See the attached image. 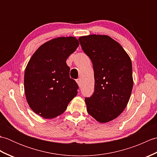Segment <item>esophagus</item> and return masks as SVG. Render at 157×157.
<instances>
[{"mask_svg":"<svg viewBox=\"0 0 157 157\" xmlns=\"http://www.w3.org/2000/svg\"><path fill=\"white\" fill-rule=\"evenodd\" d=\"M76 82H77V83H78V86H79V87H80V86H81V84H82V79H81L80 78L77 79Z\"/></svg>","mask_w":157,"mask_h":157,"instance_id":"34e87169","label":"esophagus"}]
</instances>
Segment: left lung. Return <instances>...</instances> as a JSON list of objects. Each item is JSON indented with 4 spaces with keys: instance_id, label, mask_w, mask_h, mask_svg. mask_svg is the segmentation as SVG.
<instances>
[{
    "instance_id": "left-lung-1",
    "label": "left lung",
    "mask_w": 157,
    "mask_h": 157,
    "mask_svg": "<svg viewBox=\"0 0 157 157\" xmlns=\"http://www.w3.org/2000/svg\"><path fill=\"white\" fill-rule=\"evenodd\" d=\"M79 41L94 69V92L85 98L87 111L100 123L109 122L128 103L134 84L132 61L122 46L108 36H82Z\"/></svg>"
}]
</instances>
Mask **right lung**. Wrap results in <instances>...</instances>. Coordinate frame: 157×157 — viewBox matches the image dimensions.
<instances>
[{
  "label": "right lung",
  "mask_w": 157,
  "mask_h": 157,
  "mask_svg": "<svg viewBox=\"0 0 157 157\" xmlns=\"http://www.w3.org/2000/svg\"><path fill=\"white\" fill-rule=\"evenodd\" d=\"M78 46L74 37H60L44 43L32 55L25 70L24 90L29 107L36 114L56 117L78 94V85L70 78L66 60Z\"/></svg>",
  "instance_id": "right-lung-1"
}]
</instances>
